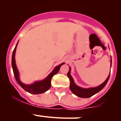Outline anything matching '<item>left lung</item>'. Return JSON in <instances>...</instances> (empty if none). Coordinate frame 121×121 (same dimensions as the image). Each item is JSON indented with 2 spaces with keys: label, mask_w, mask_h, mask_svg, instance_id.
Instances as JSON below:
<instances>
[{
  "label": "left lung",
  "mask_w": 121,
  "mask_h": 121,
  "mask_svg": "<svg viewBox=\"0 0 121 121\" xmlns=\"http://www.w3.org/2000/svg\"><path fill=\"white\" fill-rule=\"evenodd\" d=\"M111 64H112V58L111 57ZM71 71V68L69 67V69L67 73V76L69 78V81H70V85H69V88H70L71 91H72L73 94L77 95V97H80V98H89L95 94L98 93L99 91H101L108 82V80L109 78V76H110V74L108 75V78L107 80L104 81L102 84L99 85L98 86L94 88H81L80 86H78L74 82V80H73V77L70 74Z\"/></svg>",
  "instance_id": "1"
}]
</instances>
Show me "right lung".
<instances>
[{"label":"right lung","instance_id":"add662e5","mask_svg":"<svg viewBox=\"0 0 121 121\" xmlns=\"http://www.w3.org/2000/svg\"><path fill=\"white\" fill-rule=\"evenodd\" d=\"M19 41L17 43L16 46L15 48H14V50H13V54H12V68H13V73H14V77H15L16 80L17 82V83L20 85L22 88H23L26 91L29 92L30 94H39L43 93L47 91L50 89L51 86V81H52V77L57 74L60 70L61 66L63 64H64V63H61L58 66H56L53 69V71L45 79H44L42 81H35L34 83L32 84H30V85H27V84H24L21 82L19 78V71H18L17 68L16 64L15 61V53H16V50L17 46Z\"/></svg>","mask_w":121,"mask_h":121}]
</instances>
